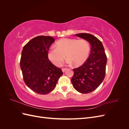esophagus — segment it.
I'll return each mask as SVG.
<instances>
[{
	"label": "esophagus",
	"mask_w": 129,
	"mask_h": 129,
	"mask_svg": "<svg viewBox=\"0 0 129 129\" xmlns=\"http://www.w3.org/2000/svg\"><path fill=\"white\" fill-rule=\"evenodd\" d=\"M67 69V68H62V71L64 73Z\"/></svg>",
	"instance_id": "obj_1"
}]
</instances>
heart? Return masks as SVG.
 I'll use <instances>...</instances> for the list:
<instances>
[{
  "mask_svg": "<svg viewBox=\"0 0 129 129\" xmlns=\"http://www.w3.org/2000/svg\"><path fill=\"white\" fill-rule=\"evenodd\" d=\"M55 48L52 47L47 53L48 59L57 67L63 64L65 55L68 64H74L79 67L87 61L90 53L91 47L89 42L85 39L74 38H63L57 40Z\"/></svg>",
  "mask_w": 129,
  "mask_h": 129,
  "instance_id": "obj_1",
  "label": "heart"
}]
</instances>
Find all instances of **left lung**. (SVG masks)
Here are the masks:
<instances>
[{
  "mask_svg": "<svg viewBox=\"0 0 129 129\" xmlns=\"http://www.w3.org/2000/svg\"><path fill=\"white\" fill-rule=\"evenodd\" d=\"M76 36L90 44L91 53L84 64L73 69L74 75L71 81L77 91L88 93L95 90L103 82L107 57L102 42L96 37L89 33H79Z\"/></svg>",
  "mask_w": 129,
  "mask_h": 129,
  "instance_id": "left-lung-1",
  "label": "left lung"
}]
</instances>
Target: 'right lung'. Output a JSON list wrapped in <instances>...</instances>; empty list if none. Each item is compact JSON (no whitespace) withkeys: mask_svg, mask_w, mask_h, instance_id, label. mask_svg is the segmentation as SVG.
<instances>
[{"mask_svg":"<svg viewBox=\"0 0 129 129\" xmlns=\"http://www.w3.org/2000/svg\"><path fill=\"white\" fill-rule=\"evenodd\" d=\"M55 39L49 36H38L24 46L20 62L23 79L27 86L39 94L46 95L55 88L63 72L47 57Z\"/></svg>","mask_w":129,"mask_h":129,"instance_id":"right-lung-1","label":"right lung"}]
</instances>
